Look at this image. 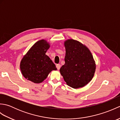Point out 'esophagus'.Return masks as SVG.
<instances>
[{
	"instance_id": "34e87169",
	"label": "esophagus",
	"mask_w": 120,
	"mask_h": 120,
	"mask_svg": "<svg viewBox=\"0 0 120 120\" xmlns=\"http://www.w3.org/2000/svg\"><path fill=\"white\" fill-rule=\"evenodd\" d=\"M60 67H61V65H60V64H58L56 65V68H57V69H58V70H60Z\"/></svg>"
}]
</instances>
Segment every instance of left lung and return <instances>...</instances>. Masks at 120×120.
Wrapping results in <instances>:
<instances>
[{
  "instance_id": "obj_1",
  "label": "left lung",
  "mask_w": 120,
  "mask_h": 120,
  "mask_svg": "<svg viewBox=\"0 0 120 120\" xmlns=\"http://www.w3.org/2000/svg\"><path fill=\"white\" fill-rule=\"evenodd\" d=\"M64 44L65 64L60 68V74L68 86L82 88L92 80L95 73L93 56L89 48L78 41L68 39Z\"/></svg>"
}]
</instances>
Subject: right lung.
<instances>
[{
  "label": "right lung",
  "mask_w": 120,
  "mask_h": 120,
  "mask_svg": "<svg viewBox=\"0 0 120 120\" xmlns=\"http://www.w3.org/2000/svg\"><path fill=\"white\" fill-rule=\"evenodd\" d=\"M49 47V43L47 41L39 40L22 58L20 68L22 75L27 80L39 83L43 82L52 70H57L54 63L45 54Z\"/></svg>",
  "instance_id": "obj_1"
}]
</instances>
